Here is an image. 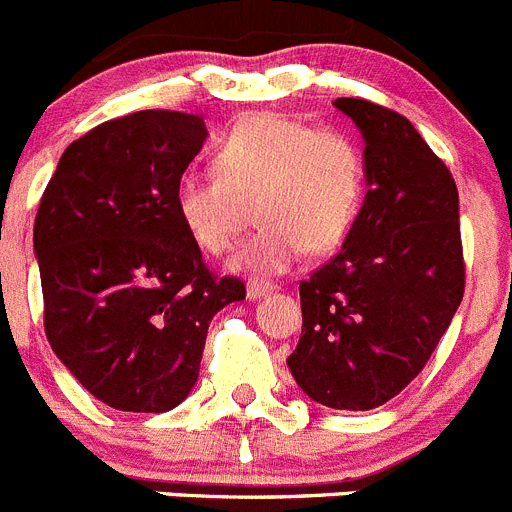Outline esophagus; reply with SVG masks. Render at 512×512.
Segmentation results:
<instances>
[{"label": "esophagus", "mask_w": 512, "mask_h": 512, "mask_svg": "<svg viewBox=\"0 0 512 512\" xmlns=\"http://www.w3.org/2000/svg\"><path fill=\"white\" fill-rule=\"evenodd\" d=\"M274 284L271 282H264V279H251V282L246 284V297L251 302H256V300H264L266 295H271V292H274Z\"/></svg>", "instance_id": "1"}]
</instances>
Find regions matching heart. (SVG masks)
I'll use <instances>...</instances> for the list:
<instances>
[{"label":"heart","instance_id":"heart-1","mask_svg":"<svg viewBox=\"0 0 512 512\" xmlns=\"http://www.w3.org/2000/svg\"><path fill=\"white\" fill-rule=\"evenodd\" d=\"M259 207L264 228L233 253L230 269L282 274L302 251L328 253L354 228L364 202V158L351 135L277 112L235 122L215 148V171H187L176 215L194 246L223 253Z\"/></svg>","mask_w":512,"mask_h":512}]
</instances>
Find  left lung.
<instances>
[{"label": "left lung", "instance_id": "left-lung-1", "mask_svg": "<svg viewBox=\"0 0 512 512\" xmlns=\"http://www.w3.org/2000/svg\"><path fill=\"white\" fill-rule=\"evenodd\" d=\"M333 107L364 138L366 197L338 256L300 284L287 366L325 408L372 410L418 377L459 310V192L413 122L366 99Z\"/></svg>", "mask_w": 512, "mask_h": 512}]
</instances>
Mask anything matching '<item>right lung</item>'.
Wrapping results in <instances>:
<instances>
[{
	"instance_id": "add662e5",
	"label": "right lung",
	"mask_w": 512,
	"mask_h": 512,
	"mask_svg": "<svg viewBox=\"0 0 512 512\" xmlns=\"http://www.w3.org/2000/svg\"><path fill=\"white\" fill-rule=\"evenodd\" d=\"M205 120L143 110L74 140L45 187L33 248L53 354L99 402L166 413L200 377L210 320L246 300L215 279L176 215L174 189Z\"/></svg>"
}]
</instances>
